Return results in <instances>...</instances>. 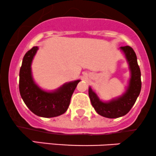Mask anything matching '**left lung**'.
<instances>
[{
  "label": "left lung",
  "instance_id": "1",
  "mask_svg": "<svg viewBox=\"0 0 156 156\" xmlns=\"http://www.w3.org/2000/svg\"><path fill=\"white\" fill-rule=\"evenodd\" d=\"M120 49L126 55L131 71V78L126 92L110 101L104 102L99 99L91 87L89 89L91 105L99 115L106 118L115 119L126 115L134 106L141 90L140 70L138 66L137 55L134 49L129 46H121Z\"/></svg>",
  "mask_w": 156,
  "mask_h": 156
}]
</instances>
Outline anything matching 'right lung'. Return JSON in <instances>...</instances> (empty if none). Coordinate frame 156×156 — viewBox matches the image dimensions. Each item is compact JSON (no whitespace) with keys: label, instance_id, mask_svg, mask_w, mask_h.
Here are the masks:
<instances>
[{"label":"right lung","instance_id":"right-lung-1","mask_svg":"<svg viewBox=\"0 0 156 156\" xmlns=\"http://www.w3.org/2000/svg\"><path fill=\"white\" fill-rule=\"evenodd\" d=\"M38 46H34L26 52L19 71V91L22 100L28 109L44 118L58 116L67 111L70 98L80 80L65 83L53 91L41 89L34 81L31 63Z\"/></svg>","mask_w":156,"mask_h":156}]
</instances>
